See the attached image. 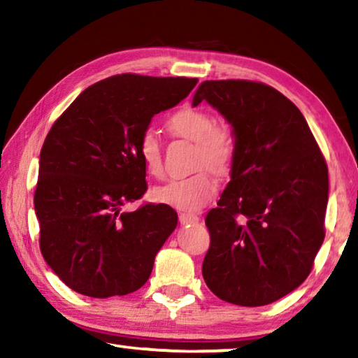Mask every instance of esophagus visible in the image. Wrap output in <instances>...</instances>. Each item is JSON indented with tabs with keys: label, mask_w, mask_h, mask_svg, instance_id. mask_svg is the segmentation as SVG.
<instances>
[{
	"label": "esophagus",
	"mask_w": 358,
	"mask_h": 358,
	"mask_svg": "<svg viewBox=\"0 0 358 358\" xmlns=\"http://www.w3.org/2000/svg\"><path fill=\"white\" fill-rule=\"evenodd\" d=\"M178 220H180V224H194V222H197L199 221V216L197 215H191V213H180V216H178Z\"/></svg>",
	"instance_id": "1"
}]
</instances>
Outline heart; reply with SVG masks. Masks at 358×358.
<instances>
[{
    "label": "heart",
    "mask_w": 358,
    "mask_h": 358,
    "mask_svg": "<svg viewBox=\"0 0 358 358\" xmlns=\"http://www.w3.org/2000/svg\"><path fill=\"white\" fill-rule=\"evenodd\" d=\"M167 128L177 137L196 143L194 167L201 169L186 178L167 181L156 187L153 197L156 202L169 205L180 211H199L205 207L216 192V181L211 172L224 177L232 171L237 141L232 129L224 124H215L213 115L203 108L185 107L175 112L167 121ZM138 156L145 171L151 177L162 175V157L157 136L153 131H145L138 141ZM207 166V169H203Z\"/></svg>",
    "instance_id": "heart-1"
}]
</instances>
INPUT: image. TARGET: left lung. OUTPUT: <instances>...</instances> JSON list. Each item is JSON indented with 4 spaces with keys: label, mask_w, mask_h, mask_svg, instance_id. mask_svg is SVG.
Instances as JSON below:
<instances>
[{
    "label": "left lung",
    "mask_w": 358,
    "mask_h": 358,
    "mask_svg": "<svg viewBox=\"0 0 358 358\" xmlns=\"http://www.w3.org/2000/svg\"><path fill=\"white\" fill-rule=\"evenodd\" d=\"M207 101L234 128L230 181L205 224L210 248L202 275L221 300L264 306L311 273L325 237L329 169L292 101L252 80H205Z\"/></svg>",
    "instance_id": "obj_1"
}]
</instances>
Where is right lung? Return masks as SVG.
Wrapping results in <instances>:
<instances>
[{
	"mask_svg": "<svg viewBox=\"0 0 358 358\" xmlns=\"http://www.w3.org/2000/svg\"><path fill=\"white\" fill-rule=\"evenodd\" d=\"M197 78L112 76L59 115L42 145L34 210L48 266L76 292L107 299L148 281L177 227V211L126 202L147 192L138 141L156 113L185 99Z\"/></svg>",
	"mask_w": 358,
	"mask_h": 358,
	"instance_id": "obj_1",
	"label": "right lung"
}]
</instances>
